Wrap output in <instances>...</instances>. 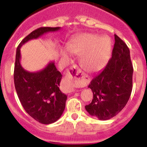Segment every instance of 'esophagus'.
I'll list each match as a JSON object with an SVG mask.
<instances>
[{
	"label": "esophagus",
	"mask_w": 147,
	"mask_h": 147,
	"mask_svg": "<svg viewBox=\"0 0 147 147\" xmlns=\"http://www.w3.org/2000/svg\"><path fill=\"white\" fill-rule=\"evenodd\" d=\"M81 72L80 69L77 67V65H73L70 68V70L67 72L66 75L65 77V82L68 87L69 92H73L75 91V88L78 83V77H77Z\"/></svg>",
	"instance_id": "34e87169"
}]
</instances>
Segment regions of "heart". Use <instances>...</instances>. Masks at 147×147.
<instances>
[{"label":"heart","mask_w":147,"mask_h":147,"mask_svg":"<svg viewBox=\"0 0 147 147\" xmlns=\"http://www.w3.org/2000/svg\"><path fill=\"white\" fill-rule=\"evenodd\" d=\"M68 51L80 55L82 66L90 72H96L105 65L111 50L110 39L106 36L99 37L92 34H82L71 38L67 44ZM62 57L68 59L66 50L61 52Z\"/></svg>","instance_id":"obj_1"}]
</instances>
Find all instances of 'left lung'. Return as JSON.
<instances>
[{"label": "left lung", "mask_w": 147, "mask_h": 147, "mask_svg": "<svg viewBox=\"0 0 147 147\" xmlns=\"http://www.w3.org/2000/svg\"><path fill=\"white\" fill-rule=\"evenodd\" d=\"M133 72L129 49L115 34L112 57L88 86L93 93V99L85 106L87 112L100 120H107L117 115L131 96Z\"/></svg>", "instance_id": "left-lung-1"}]
</instances>
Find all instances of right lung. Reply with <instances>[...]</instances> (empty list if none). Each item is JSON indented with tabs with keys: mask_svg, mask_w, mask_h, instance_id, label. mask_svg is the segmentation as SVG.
<instances>
[{
	"mask_svg": "<svg viewBox=\"0 0 147 147\" xmlns=\"http://www.w3.org/2000/svg\"><path fill=\"white\" fill-rule=\"evenodd\" d=\"M59 30L60 27L38 28L23 38L16 49L14 80L18 97L27 113L43 124L56 122L65 109L67 96L59 89L62 75L57 70L54 62L49 63L44 69L38 72L25 70L20 63V49L30 40Z\"/></svg>",
	"mask_w": 147,
	"mask_h": 147,
	"instance_id": "obj_1",
	"label": "right lung"
}]
</instances>
